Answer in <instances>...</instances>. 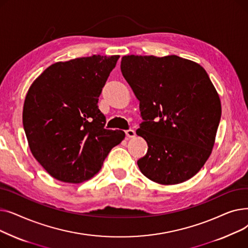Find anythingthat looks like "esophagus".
Returning <instances> with one entry per match:
<instances>
[{"mask_svg": "<svg viewBox=\"0 0 248 248\" xmlns=\"http://www.w3.org/2000/svg\"><path fill=\"white\" fill-rule=\"evenodd\" d=\"M125 135L127 138H134L136 136V132L134 129H127V131H125Z\"/></svg>", "mask_w": 248, "mask_h": 248, "instance_id": "34e87169", "label": "esophagus"}]
</instances>
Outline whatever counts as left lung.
<instances>
[{"instance_id":"left-lung-1","label":"left lung","mask_w":248,"mask_h":248,"mask_svg":"<svg viewBox=\"0 0 248 248\" xmlns=\"http://www.w3.org/2000/svg\"><path fill=\"white\" fill-rule=\"evenodd\" d=\"M121 70L140 101L137 135L148 144L140 172L161 185L196 175L209 159L221 117V102L200 64L168 55H127Z\"/></svg>"}]
</instances>
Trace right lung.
Instances as JSON below:
<instances>
[{
    "label": "right lung",
    "instance_id": "add662e5",
    "mask_svg": "<svg viewBox=\"0 0 248 248\" xmlns=\"http://www.w3.org/2000/svg\"><path fill=\"white\" fill-rule=\"evenodd\" d=\"M120 55L50 65L26 94L23 125L34 158L56 180L78 184L99 172L123 131L104 128L98 97Z\"/></svg>",
    "mask_w": 248,
    "mask_h": 248
}]
</instances>
